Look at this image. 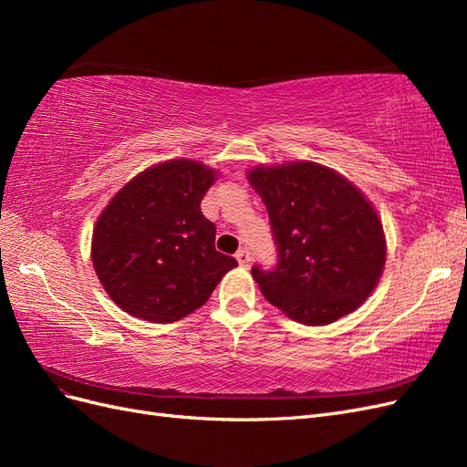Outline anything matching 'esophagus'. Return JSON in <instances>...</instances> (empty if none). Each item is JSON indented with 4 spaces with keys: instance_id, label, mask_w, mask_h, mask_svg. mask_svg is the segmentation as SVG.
<instances>
[{
    "instance_id": "34e87169",
    "label": "esophagus",
    "mask_w": 467,
    "mask_h": 467,
    "mask_svg": "<svg viewBox=\"0 0 467 467\" xmlns=\"http://www.w3.org/2000/svg\"><path fill=\"white\" fill-rule=\"evenodd\" d=\"M235 259H237V263L242 265V266H249V261H251L249 251H247L245 247H242V249H239V251L235 253Z\"/></svg>"
}]
</instances>
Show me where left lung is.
<instances>
[{
	"mask_svg": "<svg viewBox=\"0 0 467 467\" xmlns=\"http://www.w3.org/2000/svg\"><path fill=\"white\" fill-rule=\"evenodd\" d=\"M247 181L266 206L278 245L275 271L251 268L266 302L312 327L358 309L388 255L384 225L366 194L316 161L257 165Z\"/></svg>",
	"mask_w": 467,
	"mask_h": 467,
	"instance_id": "left-lung-1",
	"label": "left lung"
}]
</instances>
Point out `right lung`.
Here are the masks:
<instances>
[{"label": "right lung", "mask_w": 467, "mask_h": 467, "mask_svg": "<svg viewBox=\"0 0 467 467\" xmlns=\"http://www.w3.org/2000/svg\"><path fill=\"white\" fill-rule=\"evenodd\" d=\"M216 179L201 161L167 160L132 177L99 214L93 268L126 314L150 323L187 317L237 266L216 251V225L201 210Z\"/></svg>", "instance_id": "obj_1"}]
</instances>
